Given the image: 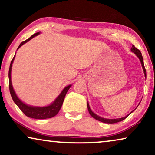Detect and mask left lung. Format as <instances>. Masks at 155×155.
Listing matches in <instances>:
<instances>
[{
  "instance_id": "obj_1",
  "label": "left lung",
  "mask_w": 155,
  "mask_h": 155,
  "mask_svg": "<svg viewBox=\"0 0 155 155\" xmlns=\"http://www.w3.org/2000/svg\"><path fill=\"white\" fill-rule=\"evenodd\" d=\"M131 51H132V52H133L134 54H136V56H137V57L139 58L140 62H141L142 68H143V73H144L145 77H146V69H145V67H144L143 56H142V55H141V51H140L138 50V49H137L136 48H135V47H134L133 45H132V48H131ZM140 103H141V102H140ZM137 107H138V106H137ZM137 107H136V108H137ZM136 108H135V109H136ZM87 109H88V112H89L91 116H92L93 118H94L95 119H97V120H98V121H101V122H103V123H105V124H115V123H118V122H119V121H123V120H124L125 119H126V118H127V117H128L129 114H131V113H132V112H133L134 110H135V109H134V110H133V111H132L129 114H127V115H126V117H122V118H119V119H105V118H103V117H99V115L96 114L94 112H93L92 111V110L90 109V105H89V104H88V103H87Z\"/></svg>"
}]
</instances>
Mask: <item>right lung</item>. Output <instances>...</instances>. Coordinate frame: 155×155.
Segmentation results:
<instances>
[{
    "mask_svg": "<svg viewBox=\"0 0 155 155\" xmlns=\"http://www.w3.org/2000/svg\"><path fill=\"white\" fill-rule=\"evenodd\" d=\"M41 34V31L37 32L36 34H33L32 36H30L28 39H27L25 41H23L20 45H19L18 48H17V50H18L21 47L24 45L25 43L28 42L29 41H30L31 38H33L34 36H36L39 35ZM15 55H14L13 59L12 60L10 66H9V92L12 96V98L14 103L16 104L21 110L23 112L27 117L32 118V119H48V118H51L53 117L56 116L58 114V112L61 109V106H62L63 101H64L65 97L66 94H67L68 91L70 89V87L72 86V85H69L68 86H66L64 89H63L60 94L58 96L57 98L51 103V104L47 105V106H43V107H39V106H33V105H29L26 104H25L24 102L19 99L18 96L16 95L15 91H14L13 86H12V79H11V72H12V64H13L14 60L15 58Z\"/></svg>",
    "mask_w": 155,
    "mask_h": 155,
    "instance_id": "obj_1",
    "label": "right lung"
}]
</instances>
